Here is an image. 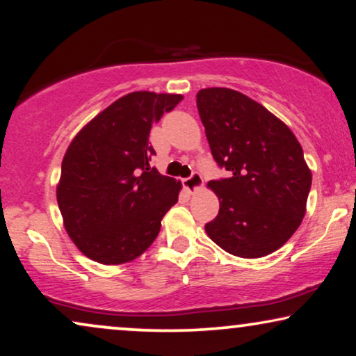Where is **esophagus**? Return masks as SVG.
<instances>
[{
	"label": "esophagus",
	"instance_id": "esophagus-1",
	"mask_svg": "<svg viewBox=\"0 0 356 356\" xmlns=\"http://www.w3.org/2000/svg\"><path fill=\"white\" fill-rule=\"evenodd\" d=\"M202 184H204V179L199 173H193L189 178L183 179V186L186 188L189 193H194L197 191V189H201Z\"/></svg>",
	"mask_w": 356,
	"mask_h": 356
}]
</instances>
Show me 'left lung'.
<instances>
[{"instance_id": "1", "label": "left lung", "mask_w": 356, "mask_h": 356, "mask_svg": "<svg viewBox=\"0 0 356 356\" xmlns=\"http://www.w3.org/2000/svg\"><path fill=\"white\" fill-rule=\"evenodd\" d=\"M196 102L213 159L232 173L207 183L220 209L206 233L233 256L270 254L305 217L313 177L303 149L284 121L241 92L209 87Z\"/></svg>"}]
</instances>
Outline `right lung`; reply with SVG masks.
I'll list each match as a JSON object with an SVG mask.
<instances>
[{"label": "right lung", "instance_id": "add662e5", "mask_svg": "<svg viewBox=\"0 0 356 356\" xmlns=\"http://www.w3.org/2000/svg\"><path fill=\"white\" fill-rule=\"evenodd\" d=\"M183 95L131 92L92 118L71 140L56 186L72 243L89 259L124 264L157 238L181 181L150 168L149 133Z\"/></svg>", "mask_w": 356, "mask_h": 356}]
</instances>
